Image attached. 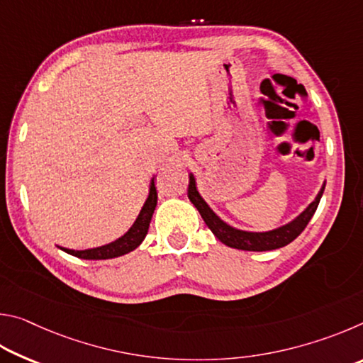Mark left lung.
<instances>
[{
    "label": "left lung",
    "mask_w": 363,
    "mask_h": 363,
    "mask_svg": "<svg viewBox=\"0 0 363 363\" xmlns=\"http://www.w3.org/2000/svg\"><path fill=\"white\" fill-rule=\"evenodd\" d=\"M325 190V182L322 184L320 190L315 195L314 201H311L309 206L306 210L298 214L296 218L290 223L277 227V229L266 230V232H251V230H242L237 229L230 224H227L225 220L220 219L216 213H214L210 205L206 203L203 196L200 195L199 189H196L195 176L190 173L189 174V200L192 201L194 206L199 210V213L203 218L205 224L210 227V230L216 235L218 240L223 242L224 245L230 248L243 250V251H270L285 247V245L291 243L294 238H296L301 232L306 229L307 223H309L311 218L314 216L318 203H320V199Z\"/></svg>",
    "instance_id": "1"
}]
</instances>
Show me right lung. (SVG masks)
<instances>
[{
  "label": "right lung",
  "mask_w": 363,
  "mask_h": 363,
  "mask_svg": "<svg viewBox=\"0 0 363 363\" xmlns=\"http://www.w3.org/2000/svg\"><path fill=\"white\" fill-rule=\"evenodd\" d=\"M157 206V187H155V177H152L150 189H149V196H147L144 206L140 208L136 220H134L133 225L128 229L126 233H123L120 238H116L115 242H110L107 245H102V247L97 248H89V250H69L64 247H59L65 253L72 256L82 257V259H112V257H118L130 251L136 250L149 232V225L152 220V214L155 211Z\"/></svg>",
  "instance_id": "add662e5"
}]
</instances>
